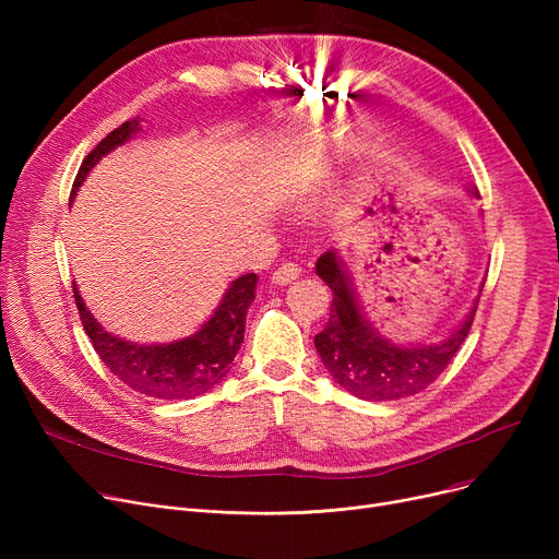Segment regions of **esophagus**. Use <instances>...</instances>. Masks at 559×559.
<instances>
[{"mask_svg": "<svg viewBox=\"0 0 559 559\" xmlns=\"http://www.w3.org/2000/svg\"><path fill=\"white\" fill-rule=\"evenodd\" d=\"M299 274H301V270L297 267L295 262H283L281 267L272 274V283L274 285H289V283H295L299 278Z\"/></svg>", "mask_w": 559, "mask_h": 559, "instance_id": "obj_1", "label": "esophagus"}]
</instances>
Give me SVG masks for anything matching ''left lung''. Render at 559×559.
<instances>
[{
	"mask_svg": "<svg viewBox=\"0 0 559 559\" xmlns=\"http://www.w3.org/2000/svg\"><path fill=\"white\" fill-rule=\"evenodd\" d=\"M468 192L478 197L474 188ZM314 272L333 289L329 324L314 335V348L335 383L358 399L399 401L419 394L449 367L472 331L478 301L444 340L432 344L392 342L367 319L337 249L321 253Z\"/></svg>",
	"mask_w": 559,
	"mask_h": 559,
	"instance_id": "1",
	"label": "left lung"
}]
</instances>
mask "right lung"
<instances>
[{"mask_svg": "<svg viewBox=\"0 0 559 559\" xmlns=\"http://www.w3.org/2000/svg\"><path fill=\"white\" fill-rule=\"evenodd\" d=\"M140 129V120L124 122L120 129L108 133L95 150L85 156L79 167V174L72 186L70 201H74L85 176L93 167L117 146H122ZM255 274H245L235 278L215 308V312L203 321L201 329L188 337L174 340L167 344H138L108 333L95 314L85 308L79 287L74 285V299L81 314V324L93 340V346L102 362L122 380L124 385L133 388L144 396H154L163 401L194 399L199 394L211 392L219 385L230 371L233 358L238 356L240 344L245 342L247 310L255 299Z\"/></svg>", "mask_w": 559, "mask_h": 559, "instance_id": "obj_1", "label": "right lung"}]
</instances>
